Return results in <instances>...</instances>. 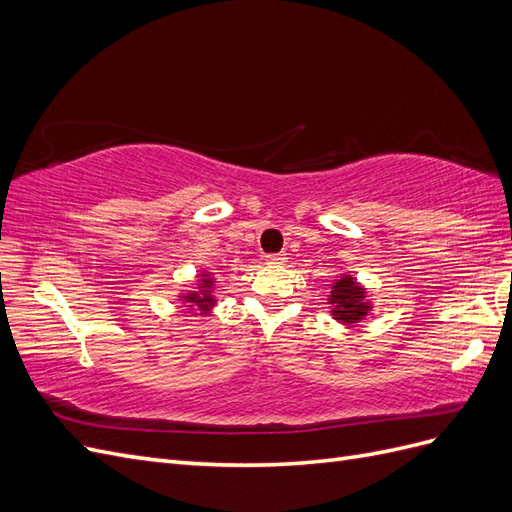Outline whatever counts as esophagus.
Instances as JSON below:
<instances>
[{
	"label": "esophagus",
	"instance_id": "obj_1",
	"mask_svg": "<svg viewBox=\"0 0 512 512\" xmlns=\"http://www.w3.org/2000/svg\"><path fill=\"white\" fill-rule=\"evenodd\" d=\"M265 260H267V265H271V267H284L288 262L286 254H269Z\"/></svg>",
	"mask_w": 512,
	"mask_h": 512
}]
</instances>
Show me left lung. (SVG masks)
<instances>
[{
    "instance_id": "obj_1",
    "label": "left lung",
    "mask_w": 512,
    "mask_h": 512,
    "mask_svg": "<svg viewBox=\"0 0 512 512\" xmlns=\"http://www.w3.org/2000/svg\"><path fill=\"white\" fill-rule=\"evenodd\" d=\"M331 303H333V316L335 320H342L344 324H352L361 320L369 312V303L365 301V290L356 284L354 277L344 275L335 280L331 290Z\"/></svg>"
}]
</instances>
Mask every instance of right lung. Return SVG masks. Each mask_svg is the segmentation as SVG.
<instances>
[{"mask_svg": "<svg viewBox=\"0 0 512 512\" xmlns=\"http://www.w3.org/2000/svg\"><path fill=\"white\" fill-rule=\"evenodd\" d=\"M211 280L209 277H205L203 280V292H190V294H185L183 299H188V307H192V309H196V312H209V307H213V297H211Z\"/></svg>", "mask_w": 512, "mask_h": 512, "instance_id": "add662e5", "label": "right lung"}]
</instances>
